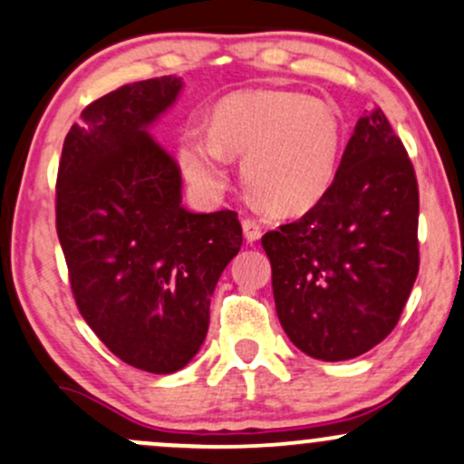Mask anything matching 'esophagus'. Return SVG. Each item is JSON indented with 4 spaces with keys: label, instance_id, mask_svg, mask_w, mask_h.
<instances>
[{
    "label": "esophagus",
    "instance_id": "esophagus-1",
    "mask_svg": "<svg viewBox=\"0 0 464 464\" xmlns=\"http://www.w3.org/2000/svg\"><path fill=\"white\" fill-rule=\"evenodd\" d=\"M242 231H244V237H246V242H257L259 237H262V225H259L255 218H246V220L242 222Z\"/></svg>",
    "mask_w": 464,
    "mask_h": 464
}]
</instances>
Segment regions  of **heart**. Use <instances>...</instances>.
I'll return each mask as SVG.
<instances>
[{
  "label": "heart",
  "mask_w": 464,
  "mask_h": 464,
  "mask_svg": "<svg viewBox=\"0 0 464 464\" xmlns=\"http://www.w3.org/2000/svg\"><path fill=\"white\" fill-rule=\"evenodd\" d=\"M343 124L334 106L295 92H246L218 104L211 129L189 126L180 165L196 188L216 194L228 152L244 154V180L276 214H301L332 188Z\"/></svg>",
  "instance_id": "obj_1"
}]
</instances>
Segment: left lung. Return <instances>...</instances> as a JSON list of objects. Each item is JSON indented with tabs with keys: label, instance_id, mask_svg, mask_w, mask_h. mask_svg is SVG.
<instances>
[{
	"label": "left lung",
	"instance_id": "1",
	"mask_svg": "<svg viewBox=\"0 0 464 464\" xmlns=\"http://www.w3.org/2000/svg\"><path fill=\"white\" fill-rule=\"evenodd\" d=\"M419 185L380 106L362 115L332 188L262 237L276 316L310 358H358L395 329L419 275Z\"/></svg>",
	"mask_w": 464,
	"mask_h": 464
}]
</instances>
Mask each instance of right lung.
<instances>
[{
    "label": "right lung",
    "mask_w": 464,
    "mask_h": 464,
    "mask_svg": "<svg viewBox=\"0 0 464 464\" xmlns=\"http://www.w3.org/2000/svg\"><path fill=\"white\" fill-rule=\"evenodd\" d=\"M183 80L124 84L63 143L56 233L82 318L111 353L168 375L198 353L222 270L242 246L236 211L191 214L179 165L148 135Z\"/></svg>",
    "instance_id": "right-lung-1"
}]
</instances>
